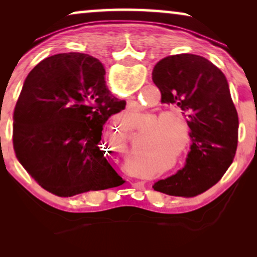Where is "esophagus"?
Instances as JSON below:
<instances>
[{"label": "esophagus", "mask_w": 257, "mask_h": 257, "mask_svg": "<svg viewBox=\"0 0 257 257\" xmlns=\"http://www.w3.org/2000/svg\"><path fill=\"white\" fill-rule=\"evenodd\" d=\"M136 185H138L139 187H142V186H144V184H142V182H138V184H136Z\"/></svg>", "instance_id": "obj_1"}]
</instances>
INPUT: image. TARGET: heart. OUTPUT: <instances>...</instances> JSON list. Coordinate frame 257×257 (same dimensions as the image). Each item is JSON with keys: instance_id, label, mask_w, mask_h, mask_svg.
Masks as SVG:
<instances>
[{"instance_id": "obj_1", "label": "heart", "mask_w": 257, "mask_h": 257, "mask_svg": "<svg viewBox=\"0 0 257 257\" xmlns=\"http://www.w3.org/2000/svg\"><path fill=\"white\" fill-rule=\"evenodd\" d=\"M164 121H175L178 122V124H182V119L179 117V114L171 111H165L154 117L152 122H151V127L156 128L157 126L163 124ZM173 127H172V124H170V122H168V124H165L163 127L159 130V132H158V136H160L161 140H171L173 138Z\"/></svg>"}]
</instances>
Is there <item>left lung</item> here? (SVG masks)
Returning a JSON list of instances; mask_svg holds the SVG:
<instances>
[{"label": "left lung", "instance_id": "8db88e82", "mask_svg": "<svg viewBox=\"0 0 257 257\" xmlns=\"http://www.w3.org/2000/svg\"><path fill=\"white\" fill-rule=\"evenodd\" d=\"M161 103L188 118L192 140L185 166L153 185L172 196H195L216 184L233 163L238 118L222 71L201 56L180 54L159 61L152 71Z\"/></svg>", "mask_w": 257, "mask_h": 257}]
</instances>
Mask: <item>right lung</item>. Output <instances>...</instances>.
I'll use <instances>...</instances> for the list:
<instances>
[{
    "instance_id": "right-lung-1",
    "label": "right lung",
    "mask_w": 257,
    "mask_h": 257,
    "mask_svg": "<svg viewBox=\"0 0 257 257\" xmlns=\"http://www.w3.org/2000/svg\"><path fill=\"white\" fill-rule=\"evenodd\" d=\"M99 59L80 52L48 57L28 75L14 111L17 159L41 187L58 196L118 187L101 131L124 110L105 84Z\"/></svg>"
}]
</instances>
